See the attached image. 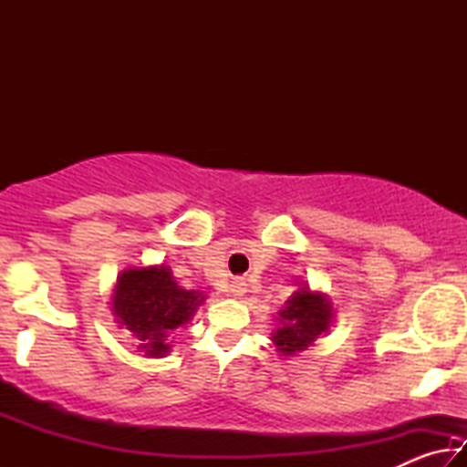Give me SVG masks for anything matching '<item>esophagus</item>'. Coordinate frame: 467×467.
<instances>
[{
  "mask_svg": "<svg viewBox=\"0 0 467 467\" xmlns=\"http://www.w3.org/2000/svg\"><path fill=\"white\" fill-rule=\"evenodd\" d=\"M231 292H233V296H236V298L243 296V295H244V284H243V282H234Z\"/></svg>",
  "mask_w": 467,
  "mask_h": 467,
  "instance_id": "34e87169",
  "label": "esophagus"
}]
</instances>
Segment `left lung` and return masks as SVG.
<instances>
[{
	"label": "left lung",
	"instance_id": "8db88e82",
	"mask_svg": "<svg viewBox=\"0 0 467 467\" xmlns=\"http://www.w3.org/2000/svg\"><path fill=\"white\" fill-rule=\"evenodd\" d=\"M334 319L336 309L331 298L326 292L313 290L303 282L275 315V329L272 331L275 352L288 358L309 350L315 339L329 334Z\"/></svg>",
	"mask_w": 467,
	"mask_h": 467
}]
</instances>
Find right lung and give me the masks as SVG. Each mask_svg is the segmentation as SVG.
<instances>
[{
	"instance_id": "1",
	"label": "right lung",
	"mask_w": 467,
	"mask_h": 467,
	"mask_svg": "<svg viewBox=\"0 0 467 467\" xmlns=\"http://www.w3.org/2000/svg\"><path fill=\"white\" fill-rule=\"evenodd\" d=\"M203 300V292L181 288L169 265H138L117 275L110 311L115 323L138 339L146 358H164L171 352L169 336L193 319Z\"/></svg>"
}]
</instances>
